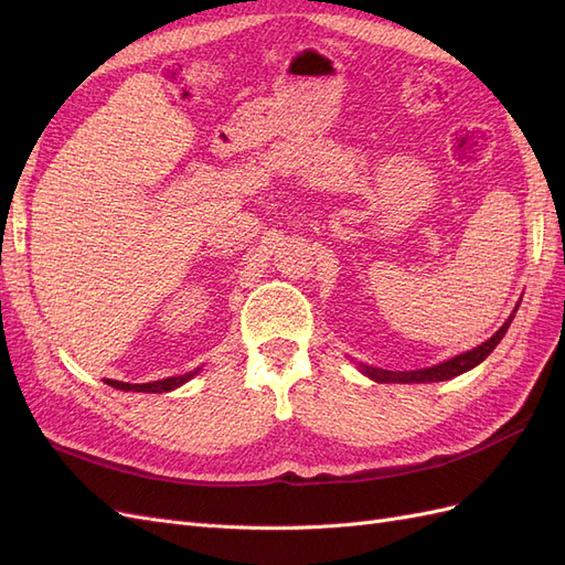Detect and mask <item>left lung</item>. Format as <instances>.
Returning <instances> with one entry per match:
<instances>
[{"instance_id":"obj_1","label":"left lung","mask_w":565,"mask_h":565,"mask_svg":"<svg viewBox=\"0 0 565 565\" xmlns=\"http://www.w3.org/2000/svg\"><path fill=\"white\" fill-rule=\"evenodd\" d=\"M516 313V309H514ZM514 313H511L507 318V322L502 324V328L494 332L488 341H483L481 347H476L467 353H459L455 358H450V361L446 363H438L434 367H424V370H409V372H393V370H382V367H370V365H358L361 367L363 374H367L370 380L380 382V384H426V382H446V380H452L457 377V374L467 372L471 367H476L478 363H483L486 358L492 353V349L500 344L502 337L507 334L511 320H514Z\"/></svg>"}]
</instances>
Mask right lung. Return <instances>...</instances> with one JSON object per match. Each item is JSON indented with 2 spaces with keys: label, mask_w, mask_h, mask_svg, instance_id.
<instances>
[{
  "label": "right lung",
  "mask_w": 565,
  "mask_h": 565,
  "mask_svg": "<svg viewBox=\"0 0 565 565\" xmlns=\"http://www.w3.org/2000/svg\"><path fill=\"white\" fill-rule=\"evenodd\" d=\"M200 372L193 370V372H185V374H179V377H167V380H160V382H148V384H127V382H115V380H106L108 386L113 388H119V391H143V393H164V391H174L179 388L181 384H185L188 380H193L195 374Z\"/></svg>",
  "instance_id": "1"
}]
</instances>
